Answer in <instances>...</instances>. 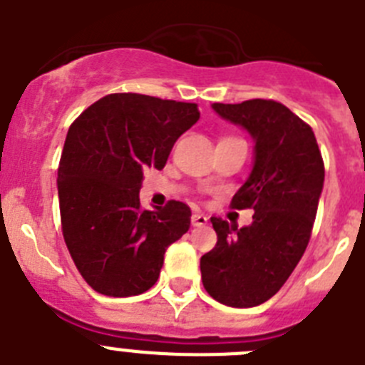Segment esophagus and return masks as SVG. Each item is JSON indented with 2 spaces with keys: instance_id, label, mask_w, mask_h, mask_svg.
I'll use <instances>...</instances> for the list:
<instances>
[{
  "instance_id": "obj_1",
  "label": "esophagus",
  "mask_w": 365,
  "mask_h": 365,
  "mask_svg": "<svg viewBox=\"0 0 365 365\" xmlns=\"http://www.w3.org/2000/svg\"><path fill=\"white\" fill-rule=\"evenodd\" d=\"M192 225L193 227H205V225H208V217H206L205 214L195 212V214L192 215Z\"/></svg>"
}]
</instances>
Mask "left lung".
Instances as JSON below:
<instances>
[{
    "label": "left lung",
    "instance_id": "1",
    "mask_svg": "<svg viewBox=\"0 0 365 365\" xmlns=\"http://www.w3.org/2000/svg\"><path fill=\"white\" fill-rule=\"evenodd\" d=\"M212 109L254 140L252 172L230 202L254 215L243 228L210 219L217 245L201 257L202 285L222 305L256 307L282 289L307 248L324 160L311 125L279 102L254 98Z\"/></svg>",
    "mask_w": 365,
    "mask_h": 365
}]
</instances>
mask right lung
<instances>
[{
	"instance_id": "1",
	"label": "right lung",
	"mask_w": 365,
	"mask_h": 365,
	"mask_svg": "<svg viewBox=\"0 0 365 365\" xmlns=\"http://www.w3.org/2000/svg\"><path fill=\"white\" fill-rule=\"evenodd\" d=\"M197 120V104L115 93L71 124L58 168L62 232L78 272L100 294L146 292L166 248L188 232V205L143 210L138 192L144 172L163 170L177 138Z\"/></svg>"
}]
</instances>
